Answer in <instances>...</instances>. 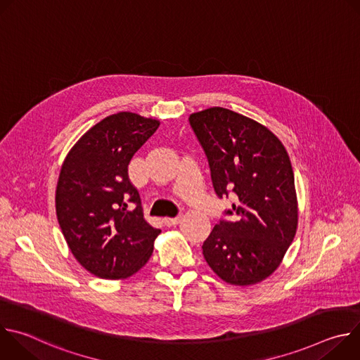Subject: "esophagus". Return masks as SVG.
<instances>
[{
    "label": "esophagus",
    "mask_w": 360,
    "mask_h": 360,
    "mask_svg": "<svg viewBox=\"0 0 360 360\" xmlns=\"http://www.w3.org/2000/svg\"><path fill=\"white\" fill-rule=\"evenodd\" d=\"M182 219V215H178V217H174V218H164V222L167 226H174L176 224H179Z\"/></svg>",
    "instance_id": "esophagus-1"
}]
</instances>
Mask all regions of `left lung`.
I'll return each mask as SVG.
<instances>
[{
  "label": "left lung",
  "instance_id": "8db88e82",
  "mask_svg": "<svg viewBox=\"0 0 360 360\" xmlns=\"http://www.w3.org/2000/svg\"><path fill=\"white\" fill-rule=\"evenodd\" d=\"M208 157L219 198L232 191L238 202L202 245L203 258L226 283L249 286L281 265L297 228V199L283 143L265 125L226 108L189 115Z\"/></svg>",
  "mask_w": 360,
  "mask_h": 360
}]
</instances>
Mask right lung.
<instances>
[{
    "mask_svg": "<svg viewBox=\"0 0 360 360\" xmlns=\"http://www.w3.org/2000/svg\"><path fill=\"white\" fill-rule=\"evenodd\" d=\"M160 124L128 111L112 114L88 129L63 162L56 191L58 224L74 258L98 278L136 274L161 233L145 221L128 178L135 152ZM129 202L137 205L134 212Z\"/></svg>",
    "mask_w": 360,
    "mask_h": 360,
    "instance_id": "1",
    "label": "right lung"
}]
</instances>
